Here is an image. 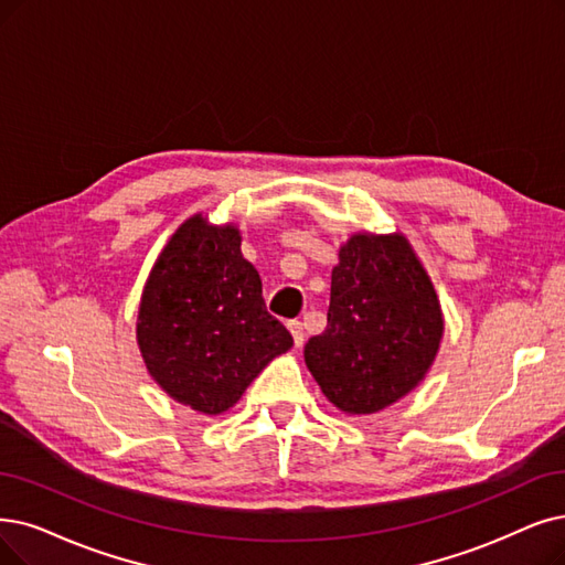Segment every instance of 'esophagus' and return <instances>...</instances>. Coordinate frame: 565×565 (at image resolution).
Wrapping results in <instances>:
<instances>
[{
    "label": "esophagus",
    "mask_w": 565,
    "mask_h": 565,
    "mask_svg": "<svg viewBox=\"0 0 565 565\" xmlns=\"http://www.w3.org/2000/svg\"><path fill=\"white\" fill-rule=\"evenodd\" d=\"M287 327H289V331H291V338H295V345H297V348H299V345H303V341H306L303 322H299V320H291V322H287Z\"/></svg>",
    "instance_id": "esophagus-1"
}]
</instances>
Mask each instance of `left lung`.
I'll use <instances>...</instances> for the list:
<instances>
[{
    "instance_id": "1",
    "label": "left lung",
    "mask_w": 565,
    "mask_h": 565,
    "mask_svg": "<svg viewBox=\"0 0 565 565\" xmlns=\"http://www.w3.org/2000/svg\"><path fill=\"white\" fill-rule=\"evenodd\" d=\"M331 270L327 329L303 356L324 396L371 415L424 377L443 335L436 289L403 236L356 234Z\"/></svg>"
}]
</instances>
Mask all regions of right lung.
I'll use <instances>...</instances> for the list:
<instances>
[{"mask_svg":"<svg viewBox=\"0 0 565 565\" xmlns=\"http://www.w3.org/2000/svg\"><path fill=\"white\" fill-rule=\"evenodd\" d=\"M137 338L157 385L204 415L230 411L268 361L295 343L266 310L238 230L211 227L201 215L157 259Z\"/></svg>","mask_w":565,"mask_h":565,"instance_id":"obj_1","label":"right lung"}]
</instances>
